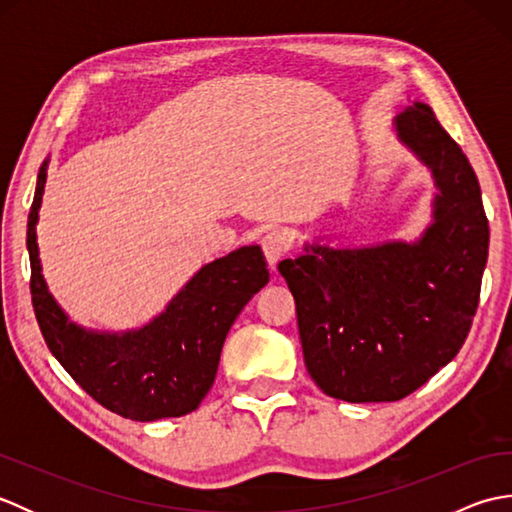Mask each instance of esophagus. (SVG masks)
Returning a JSON list of instances; mask_svg holds the SVG:
<instances>
[{
  "mask_svg": "<svg viewBox=\"0 0 512 512\" xmlns=\"http://www.w3.org/2000/svg\"><path fill=\"white\" fill-rule=\"evenodd\" d=\"M262 250H264V255H266L268 266L275 268L281 262V259L288 255L290 242H288V237L284 233L270 231V233H266L262 237Z\"/></svg>",
  "mask_w": 512,
  "mask_h": 512,
  "instance_id": "34e87169",
  "label": "esophagus"
}]
</instances>
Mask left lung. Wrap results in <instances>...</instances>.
<instances>
[{
	"mask_svg": "<svg viewBox=\"0 0 512 512\" xmlns=\"http://www.w3.org/2000/svg\"><path fill=\"white\" fill-rule=\"evenodd\" d=\"M396 132L436 178L422 239L314 244L277 266L297 303L308 374L347 402H394L422 387L460 352L480 303L488 220L471 162L429 105H409Z\"/></svg>",
	"mask_w": 512,
	"mask_h": 512,
	"instance_id": "obj_1",
	"label": "left lung"
}]
</instances>
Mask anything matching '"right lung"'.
<instances>
[{
    "mask_svg": "<svg viewBox=\"0 0 512 512\" xmlns=\"http://www.w3.org/2000/svg\"><path fill=\"white\" fill-rule=\"evenodd\" d=\"M48 162L28 215L30 295L48 350L76 385L118 416L151 422L198 409L217 374L228 330L255 292L268 284L259 246H242L206 264L167 310L125 334L88 332L57 306L41 275L37 220Z\"/></svg>",
    "mask_w": 512,
    "mask_h": 512,
    "instance_id": "right-lung-1",
    "label": "right lung"
}]
</instances>
